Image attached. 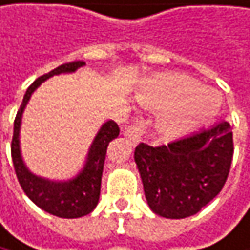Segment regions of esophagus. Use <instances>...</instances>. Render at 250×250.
I'll return each instance as SVG.
<instances>
[{"mask_svg": "<svg viewBox=\"0 0 250 250\" xmlns=\"http://www.w3.org/2000/svg\"><path fill=\"white\" fill-rule=\"evenodd\" d=\"M124 136H126L132 144H138L141 141V136H142L141 126H136V124H133V126L127 127L126 130H124Z\"/></svg>", "mask_w": 250, "mask_h": 250, "instance_id": "34e87169", "label": "esophagus"}]
</instances>
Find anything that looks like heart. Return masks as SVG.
Here are the masks:
<instances>
[{
	"instance_id": "b5f03b06",
	"label": "heart",
	"mask_w": 250,
	"mask_h": 250,
	"mask_svg": "<svg viewBox=\"0 0 250 250\" xmlns=\"http://www.w3.org/2000/svg\"><path fill=\"white\" fill-rule=\"evenodd\" d=\"M136 96L144 105L160 109L155 127L169 139L182 138L205 126L221 108V96L216 90L200 85L188 75L173 72L145 80Z\"/></svg>"
}]
</instances>
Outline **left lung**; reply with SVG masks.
Here are the masks:
<instances>
[{"instance_id":"obj_1","label":"left lung","mask_w":250,"mask_h":250,"mask_svg":"<svg viewBox=\"0 0 250 250\" xmlns=\"http://www.w3.org/2000/svg\"><path fill=\"white\" fill-rule=\"evenodd\" d=\"M233 132L227 121L162 146L135 149L149 209L163 218L192 216L222 189L231 160Z\"/></svg>"}]
</instances>
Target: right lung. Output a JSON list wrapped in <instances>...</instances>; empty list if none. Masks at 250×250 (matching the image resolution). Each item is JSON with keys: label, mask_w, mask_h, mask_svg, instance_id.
<instances>
[{"label": "right lung", "mask_w": 250, "mask_h": 250, "mask_svg": "<svg viewBox=\"0 0 250 250\" xmlns=\"http://www.w3.org/2000/svg\"><path fill=\"white\" fill-rule=\"evenodd\" d=\"M85 62L75 61L69 63H63L48 74L37 78L23 96L22 105L17 111L14 120V132L11 141V158L14 170L19 179V184L28 197L42 210L48 212L59 218H81L85 216L98 206L101 195V182L106 148L111 141H114L120 135V129L117 123L108 120L104 123L98 130L90 148H88L85 162L81 170L66 181H51L47 178H41L32 173L23 162L22 149H21V126L25 108L32 96V93L48 78L61 75V74H72L77 69L83 68Z\"/></svg>", "instance_id": "right-lung-1"}]
</instances>
